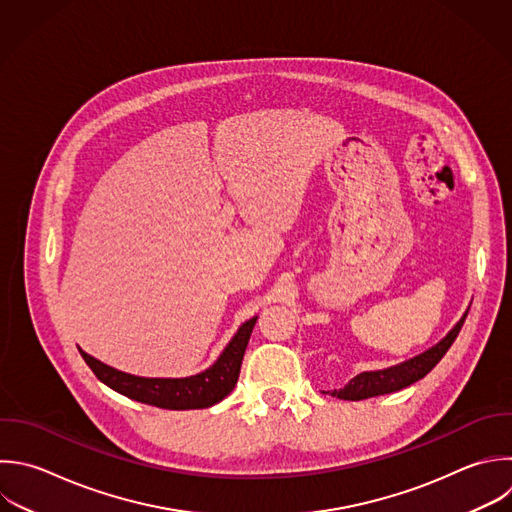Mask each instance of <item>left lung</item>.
Listing matches in <instances>:
<instances>
[{"label": "left lung", "mask_w": 512, "mask_h": 512, "mask_svg": "<svg viewBox=\"0 0 512 512\" xmlns=\"http://www.w3.org/2000/svg\"><path fill=\"white\" fill-rule=\"evenodd\" d=\"M466 314L468 312H464V316L456 322V326L436 346L428 348L426 352H422L402 364L384 368V370L360 372L348 384H344V388L332 390L330 394L340 400H364V398H372V396H380V394H390V392H396V390H402V388L414 384L416 380L424 378L446 354L450 344L456 340Z\"/></svg>", "instance_id": "1"}]
</instances>
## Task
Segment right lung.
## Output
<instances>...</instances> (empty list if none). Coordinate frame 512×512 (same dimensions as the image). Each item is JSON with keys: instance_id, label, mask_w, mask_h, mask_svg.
<instances>
[{"instance_id": "obj_1", "label": "right lung", "mask_w": 512, "mask_h": 512, "mask_svg": "<svg viewBox=\"0 0 512 512\" xmlns=\"http://www.w3.org/2000/svg\"><path fill=\"white\" fill-rule=\"evenodd\" d=\"M254 324L256 318L244 322L220 358L208 370L188 378H142L116 370L86 354L84 350H80V354L106 386L132 400L168 410L208 408L218 404L234 390Z\"/></svg>"}]
</instances>
